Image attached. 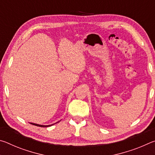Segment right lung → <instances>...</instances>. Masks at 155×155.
<instances>
[{
    "mask_svg": "<svg viewBox=\"0 0 155 155\" xmlns=\"http://www.w3.org/2000/svg\"><path fill=\"white\" fill-rule=\"evenodd\" d=\"M58 122H56V123H58ZM30 124L37 126V127H51V126H52L53 124H50V125H41V124H35V123H30Z\"/></svg>",
    "mask_w": 155,
    "mask_h": 155,
    "instance_id": "1",
    "label": "right lung"
}]
</instances>
